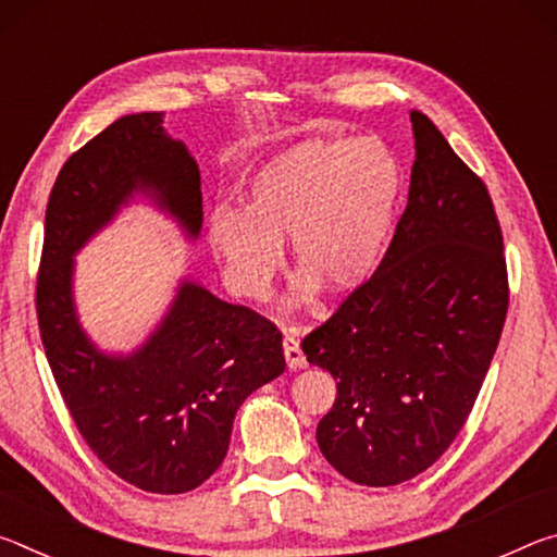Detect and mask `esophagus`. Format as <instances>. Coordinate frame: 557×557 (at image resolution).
Instances as JSON below:
<instances>
[{
    "instance_id": "esophagus-1",
    "label": "esophagus",
    "mask_w": 557,
    "mask_h": 557,
    "mask_svg": "<svg viewBox=\"0 0 557 557\" xmlns=\"http://www.w3.org/2000/svg\"><path fill=\"white\" fill-rule=\"evenodd\" d=\"M282 348H285V358H287L289 369H295V371L305 369L307 358H305V354H301L299 338L295 334H285V338H282Z\"/></svg>"
}]
</instances>
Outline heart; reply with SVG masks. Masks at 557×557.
<instances>
[{
    "instance_id": "b5f03b06",
    "label": "heart",
    "mask_w": 557,
    "mask_h": 557,
    "mask_svg": "<svg viewBox=\"0 0 557 557\" xmlns=\"http://www.w3.org/2000/svg\"><path fill=\"white\" fill-rule=\"evenodd\" d=\"M403 194L398 157L381 137L307 139L265 159L245 182V211L213 206L206 235L225 282L265 299L292 238L305 287L346 295L388 250Z\"/></svg>"
}]
</instances>
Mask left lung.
I'll return each mask as SVG.
<instances>
[{
	"instance_id": "obj_1",
	"label": "left lung",
	"mask_w": 557,
	"mask_h": 557,
	"mask_svg": "<svg viewBox=\"0 0 557 557\" xmlns=\"http://www.w3.org/2000/svg\"><path fill=\"white\" fill-rule=\"evenodd\" d=\"M408 206L379 270L301 338L334 375L317 442L338 474L393 486L435 465L465 428L508 312L504 235L486 184L410 112Z\"/></svg>"
}]
</instances>
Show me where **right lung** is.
Instances as JSON below:
<instances>
[{
  "mask_svg": "<svg viewBox=\"0 0 557 557\" xmlns=\"http://www.w3.org/2000/svg\"><path fill=\"white\" fill-rule=\"evenodd\" d=\"M159 122L157 112L125 115L65 159L46 206L36 319L55 385L92 455L143 492L184 494L221 467L235 412L285 371V354L270 319L191 282L129 358L98 354L75 322L73 252L132 191H152L191 235L201 228L199 166Z\"/></svg>",
  "mask_w": 557,
  "mask_h": 557,
  "instance_id": "add662e5",
  "label": "right lung"
}]
</instances>
